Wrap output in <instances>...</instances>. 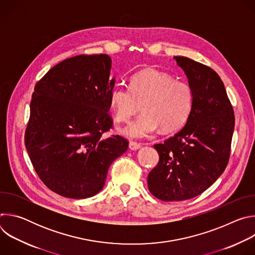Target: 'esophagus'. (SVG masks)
I'll return each instance as SVG.
<instances>
[{
  "mask_svg": "<svg viewBox=\"0 0 255 255\" xmlns=\"http://www.w3.org/2000/svg\"><path fill=\"white\" fill-rule=\"evenodd\" d=\"M141 147V144H139V143H137V142H134V141H130L129 142V148L131 149V150H137V149H139Z\"/></svg>",
  "mask_w": 255,
  "mask_h": 255,
  "instance_id": "1",
  "label": "esophagus"
}]
</instances>
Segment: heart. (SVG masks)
I'll return each instance as SVG.
<instances>
[{
    "mask_svg": "<svg viewBox=\"0 0 255 255\" xmlns=\"http://www.w3.org/2000/svg\"><path fill=\"white\" fill-rule=\"evenodd\" d=\"M195 103V93L185 81L155 68L143 69L130 79V88L116 87L109 98V105L117 122H126L141 104L142 114L120 132L130 138H145L159 127L173 131L189 119Z\"/></svg>",
    "mask_w": 255,
    "mask_h": 255,
    "instance_id": "obj_1",
    "label": "heart"
}]
</instances>
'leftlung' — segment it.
Returning a JSON list of instances; mask_svg holds the SVG:
<instances>
[{
	"instance_id": "1",
	"label": "left lung",
	"mask_w": 255,
	"mask_h": 255,
	"mask_svg": "<svg viewBox=\"0 0 255 255\" xmlns=\"http://www.w3.org/2000/svg\"><path fill=\"white\" fill-rule=\"evenodd\" d=\"M195 93L187 124L163 143L149 172L150 193L164 202L189 200L205 192L225 170L231 152L234 110L224 84L211 67L185 56H174Z\"/></svg>"
}]
</instances>
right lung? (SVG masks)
<instances>
[{
	"mask_svg": "<svg viewBox=\"0 0 255 255\" xmlns=\"http://www.w3.org/2000/svg\"><path fill=\"white\" fill-rule=\"evenodd\" d=\"M107 54L77 55L50 68L30 103L25 146L42 183L69 199H86L104 187L108 169L128 148L113 127L109 98L115 79Z\"/></svg>",
	"mask_w": 255,
	"mask_h": 255,
	"instance_id": "add662e5",
	"label": "right lung"
}]
</instances>
